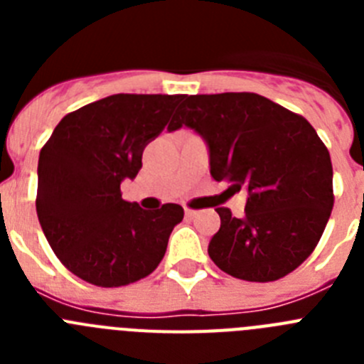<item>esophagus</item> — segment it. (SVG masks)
<instances>
[{"label":"esophagus","mask_w":364,"mask_h":364,"mask_svg":"<svg viewBox=\"0 0 364 364\" xmlns=\"http://www.w3.org/2000/svg\"><path fill=\"white\" fill-rule=\"evenodd\" d=\"M184 213H186V217H188V218H193V217H197V215H198V211H195V210H189V208H186V210H184Z\"/></svg>","instance_id":"esophagus-1"}]
</instances>
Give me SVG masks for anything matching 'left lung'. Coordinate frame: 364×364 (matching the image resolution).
<instances>
[{
  "label": "left lung",
  "mask_w": 364,
  "mask_h": 364,
  "mask_svg": "<svg viewBox=\"0 0 364 364\" xmlns=\"http://www.w3.org/2000/svg\"><path fill=\"white\" fill-rule=\"evenodd\" d=\"M197 131L210 147V171L247 191L244 217L217 208L220 230L208 246L228 275L269 282L301 266L319 242L333 208L332 160L306 118L255 92L184 96L169 131Z\"/></svg>",
  "instance_id": "1"
}]
</instances>
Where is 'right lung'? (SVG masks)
<instances>
[{"label":"right lung","instance_id":"right-lung-1","mask_svg":"<svg viewBox=\"0 0 364 364\" xmlns=\"http://www.w3.org/2000/svg\"><path fill=\"white\" fill-rule=\"evenodd\" d=\"M182 95H112L69 112L38 160L36 213L69 272L102 288L147 277L160 264L178 204L146 211L122 198L142 153L169 122Z\"/></svg>","mask_w":364,"mask_h":364}]
</instances>
